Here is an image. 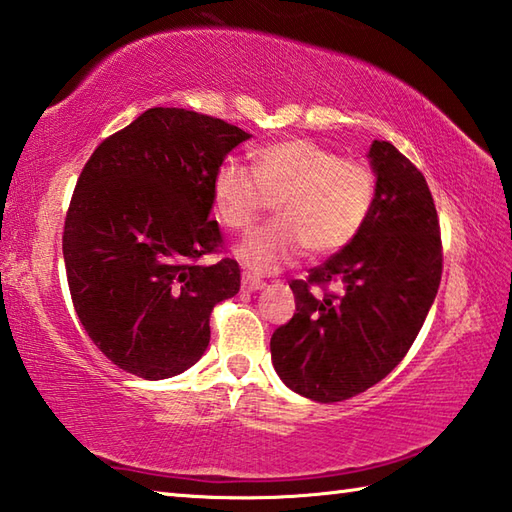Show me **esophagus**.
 Listing matches in <instances>:
<instances>
[{
    "label": "esophagus",
    "instance_id": "1",
    "mask_svg": "<svg viewBox=\"0 0 512 512\" xmlns=\"http://www.w3.org/2000/svg\"><path fill=\"white\" fill-rule=\"evenodd\" d=\"M240 285H243L245 292H258V289L265 287L263 281H258V278L249 276V274H243V283H240Z\"/></svg>",
    "mask_w": 512,
    "mask_h": 512
}]
</instances>
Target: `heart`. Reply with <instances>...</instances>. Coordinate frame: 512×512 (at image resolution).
<instances>
[{
  "label": "heart",
  "instance_id": "1",
  "mask_svg": "<svg viewBox=\"0 0 512 512\" xmlns=\"http://www.w3.org/2000/svg\"><path fill=\"white\" fill-rule=\"evenodd\" d=\"M252 167L254 176L227 160L211 178L214 211L229 229H249L274 200L276 223L236 245L238 260L252 272H276L303 249L310 256L341 252L374 209V171L312 140L263 144L252 151Z\"/></svg>",
  "mask_w": 512,
  "mask_h": 512
}]
</instances>
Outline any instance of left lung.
<instances>
[{"instance_id":"obj_1","label":"left lung","mask_w":512,"mask_h":512,"mask_svg":"<svg viewBox=\"0 0 512 512\" xmlns=\"http://www.w3.org/2000/svg\"><path fill=\"white\" fill-rule=\"evenodd\" d=\"M376 200L350 245L307 281H292L296 314L272 334V363L289 390L332 403L388 376L417 339L441 283V236L423 173L394 144L368 151ZM341 282L323 299L312 284Z\"/></svg>"}]
</instances>
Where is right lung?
I'll return each instance as SVG.
<instances>
[{
    "mask_svg": "<svg viewBox=\"0 0 512 512\" xmlns=\"http://www.w3.org/2000/svg\"><path fill=\"white\" fill-rule=\"evenodd\" d=\"M249 133L187 109H156L106 138L86 162L64 223L75 312L106 359L160 381L209 345L214 305L238 294L231 258L200 265L223 243L211 178Z\"/></svg>",
    "mask_w": 512,
    "mask_h": 512,
    "instance_id": "1",
    "label": "right lung"
}]
</instances>
